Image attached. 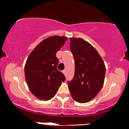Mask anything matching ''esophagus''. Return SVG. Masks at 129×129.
I'll return each mask as SVG.
<instances>
[{
    "label": "esophagus",
    "mask_w": 129,
    "mask_h": 129,
    "mask_svg": "<svg viewBox=\"0 0 129 129\" xmlns=\"http://www.w3.org/2000/svg\"><path fill=\"white\" fill-rule=\"evenodd\" d=\"M62 72V73L64 74V75H65V74H66V70H63Z\"/></svg>",
    "instance_id": "obj_1"
}]
</instances>
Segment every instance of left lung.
I'll use <instances>...</instances> for the list:
<instances>
[{"label":"left lung","mask_w":129,"mask_h":129,"mask_svg":"<svg viewBox=\"0 0 129 129\" xmlns=\"http://www.w3.org/2000/svg\"><path fill=\"white\" fill-rule=\"evenodd\" d=\"M70 49L75 58L74 77L68 81L73 99L86 103L102 88L106 68L103 60L90 43L81 38L70 39Z\"/></svg>","instance_id":"1"}]
</instances>
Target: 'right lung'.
<instances>
[{"mask_svg": "<svg viewBox=\"0 0 129 129\" xmlns=\"http://www.w3.org/2000/svg\"><path fill=\"white\" fill-rule=\"evenodd\" d=\"M67 37L54 36L44 39L37 45L26 61L25 77L28 88L40 100H49L56 94L65 77L57 69L56 53L65 43Z\"/></svg>", "mask_w": 129, "mask_h": 129, "instance_id": "1", "label": "right lung"}]
</instances>
